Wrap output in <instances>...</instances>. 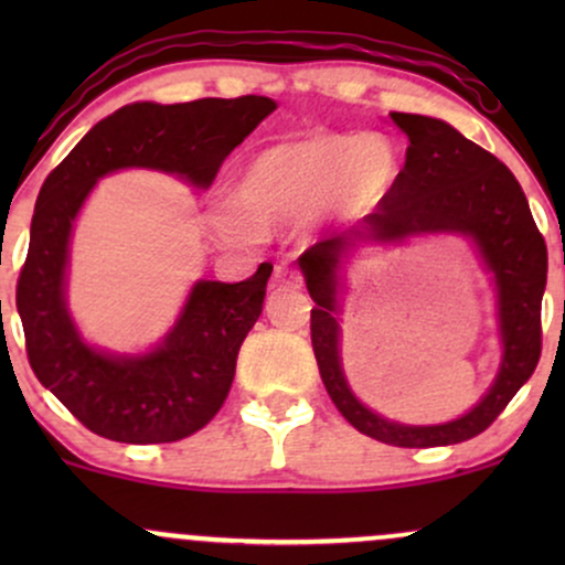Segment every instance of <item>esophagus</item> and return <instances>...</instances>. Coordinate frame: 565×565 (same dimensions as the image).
<instances>
[{"instance_id":"esophagus-1","label":"esophagus","mask_w":565,"mask_h":565,"mask_svg":"<svg viewBox=\"0 0 565 565\" xmlns=\"http://www.w3.org/2000/svg\"><path fill=\"white\" fill-rule=\"evenodd\" d=\"M274 287L278 289H302V276L291 268H278L274 276Z\"/></svg>"}]
</instances>
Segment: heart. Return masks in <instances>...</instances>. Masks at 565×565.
<instances>
[{"instance_id":"heart-1","label":"heart","mask_w":565,"mask_h":565,"mask_svg":"<svg viewBox=\"0 0 565 565\" xmlns=\"http://www.w3.org/2000/svg\"><path fill=\"white\" fill-rule=\"evenodd\" d=\"M401 174L398 146L382 132H319L265 148L233 183V204L212 210L217 242L249 246L319 215L361 217L385 201Z\"/></svg>"}]
</instances>
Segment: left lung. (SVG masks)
I'll list each match as a JSON object with an SVG mask.
<instances>
[{"label": "left lung", "instance_id": "obj_1", "mask_svg": "<svg viewBox=\"0 0 565 565\" xmlns=\"http://www.w3.org/2000/svg\"><path fill=\"white\" fill-rule=\"evenodd\" d=\"M408 138L406 164L385 201L364 217V228L323 238L302 252L300 268L316 308L310 340L329 398L359 433L401 449H427L476 438L502 414L542 355V295L547 284V246L515 174L494 153L440 119L391 114ZM417 232H465L495 274L503 366L490 393L446 426H398L366 409L349 393L339 364V265L353 237L399 241Z\"/></svg>", "mask_w": 565, "mask_h": 565}]
</instances>
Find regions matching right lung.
<instances>
[{"label":"right lung","mask_w":565,"mask_h":565,"mask_svg":"<svg viewBox=\"0 0 565 565\" xmlns=\"http://www.w3.org/2000/svg\"><path fill=\"white\" fill-rule=\"evenodd\" d=\"M276 108L270 97L132 103L89 129L44 180L18 276V313L36 380L87 430L119 444H172L201 430L225 404L238 348L263 313L274 265L246 281H199L172 332L142 355L89 348L66 308L68 238L103 174L125 167L212 185L225 157Z\"/></svg>","instance_id":"right-lung-1"}]
</instances>
